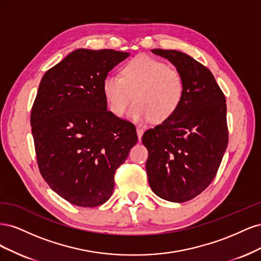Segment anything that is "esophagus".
<instances>
[{"mask_svg": "<svg viewBox=\"0 0 261 261\" xmlns=\"http://www.w3.org/2000/svg\"><path fill=\"white\" fill-rule=\"evenodd\" d=\"M136 130H137L138 139L140 140V139H141V136H143V134H144V128H143V127H140V126H137V127H136Z\"/></svg>", "mask_w": 261, "mask_h": 261, "instance_id": "34e87169", "label": "esophagus"}]
</instances>
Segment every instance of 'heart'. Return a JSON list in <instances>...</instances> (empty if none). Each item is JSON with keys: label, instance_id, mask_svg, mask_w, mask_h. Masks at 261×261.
<instances>
[{"label": "heart", "instance_id": "heart-1", "mask_svg": "<svg viewBox=\"0 0 261 261\" xmlns=\"http://www.w3.org/2000/svg\"><path fill=\"white\" fill-rule=\"evenodd\" d=\"M102 91L108 107L122 116L132 101L136 102L129 116L135 121L163 123L175 114L185 93L184 78L162 61L139 55L126 64L118 75L107 76Z\"/></svg>", "mask_w": 261, "mask_h": 261}]
</instances>
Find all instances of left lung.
I'll return each instance as SVG.
<instances>
[{
    "mask_svg": "<svg viewBox=\"0 0 261 261\" xmlns=\"http://www.w3.org/2000/svg\"><path fill=\"white\" fill-rule=\"evenodd\" d=\"M169 60L185 82L175 114L145 132L149 185L160 198L185 202L206 189L217 175L228 143L226 103L210 70L176 50L153 49Z\"/></svg>",
    "mask_w": 261,
    "mask_h": 261,
    "instance_id": "1",
    "label": "left lung"
}]
</instances>
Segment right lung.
<instances>
[{"instance_id": "obj_1", "label": "right lung", "mask_w": 261, "mask_h": 261, "mask_svg": "<svg viewBox=\"0 0 261 261\" xmlns=\"http://www.w3.org/2000/svg\"><path fill=\"white\" fill-rule=\"evenodd\" d=\"M112 49H78L46 72L30 114L37 163L62 198L78 207L105 203L116 169L138 137L133 123L108 111L102 83L128 57Z\"/></svg>"}]
</instances>
